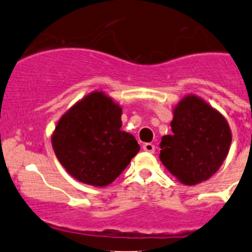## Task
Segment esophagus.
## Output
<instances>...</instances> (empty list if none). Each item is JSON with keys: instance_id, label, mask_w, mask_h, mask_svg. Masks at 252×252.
Segmentation results:
<instances>
[{"instance_id": "obj_1", "label": "esophagus", "mask_w": 252, "mask_h": 252, "mask_svg": "<svg viewBox=\"0 0 252 252\" xmlns=\"http://www.w3.org/2000/svg\"><path fill=\"white\" fill-rule=\"evenodd\" d=\"M142 149H144L146 152H150V154H154V152H155V145L151 144V142H146V144H144Z\"/></svg>"}]
</instances>
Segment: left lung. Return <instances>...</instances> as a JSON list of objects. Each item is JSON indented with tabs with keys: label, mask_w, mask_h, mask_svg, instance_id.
Returning a JSON list of instances; mask_svg holds the SVG:
<instances>
[{
	"label": "left lung",
	"mask_w": 252,
	"mask_h": 252,
	"mask_svg": "<svg viewBox=\"0 0 252 252\" xmlns=\"http://www.w3.org/2000/svg\"><path fill=\"white\" fill-rule=\"evenodd\" d=\"M172 135L162 138V163L179 182L195 185L222 166L232 142L228 122L196 96H187L174 108Z\"/></svg>",
	"instance_id": "1"
}]
</instances>
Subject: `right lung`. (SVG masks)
Here are the masks:
<instances>
[{"mask_svg":"<svg viewBox=\"0 0 252 252\" xmlns=\"http://www.w3.org/2000/svg\"><path fill=\"white\" fill-rule=\"evenodd\" d=\"M122 108L101 91L73 106L57 123L52 146L75 179L94 187L111 184L140 151L131 134L121 130Z\"/></svg>","mask_w":252,"mask_h":252,"instance_id":"1","label":"right lung"}]
</instances>
